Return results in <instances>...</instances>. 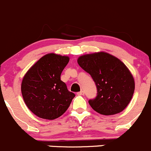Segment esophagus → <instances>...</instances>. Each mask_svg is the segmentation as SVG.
Segmentation results:
<instances>
[{
	"label": "esophagus",
	"mask_w": 151,
	"mask_h": 151,
	"mask_svg": "<svg viewBox=\"0 0 151 151\" xmlns=\"http://www.w3.org/2000/svg\"><path fill=\"white\" fill-rule=\"evenodd\" d=\"M77 95H79V96H80V95H83V94H84V91H80V92H78L77 93Z\"/></svg>",
	"instance_id": "34e87169"
}]
</instances>
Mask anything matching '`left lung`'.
I'll use <instances>...</instances> for the list:
<instances>
[{"label": "left lung", "instance_id": "1", "mask_svg": "<svg viewBox=\"0 0 151 151\" xmlns=\"http://www.w3.org/2000/svg\"><path fill=\"white\" fill-rule=\"evenodd\" d=\"M77 63L89 73L97 88V96L89 100L91 107L99 114L115 115L122 112L133 96L134 79L120 59L106 52L80 56Z\"/></svg>", "mask_w": 151, "mask_h": 151}]
</instances>
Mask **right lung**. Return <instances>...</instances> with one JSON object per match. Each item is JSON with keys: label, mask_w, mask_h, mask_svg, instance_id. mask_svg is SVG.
Instances as JSON below:
<instances>
[{"label": "right lung", "mask_w": 151, "mask_h": 151, "mask_svg": "<svg viewBox=\"0 0 151 151\" xmlns=\"http://www.w3.org/2000/svg\"><path fill=\"white\" fill-rule=\"evenodd\" d=\"M68 61V56L48 53L24 75L21 84L24 101L39 118L47 120L59 118L75 96L60 80V74Z\"/></svg>", "instance_id": "obj_1"}]
</instances>
